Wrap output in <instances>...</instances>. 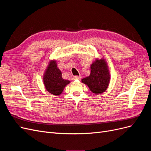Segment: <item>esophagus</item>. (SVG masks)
<instances>
[{
  "mask_svg": "<svg viewBox=\"0 0 151 151\" xmlns=\"http://www.w3.org/2000/svg\"><path fill=\"white\" fill-rule=\"evenodd\" d=\"M73 79H75V80H76V79L79 80V79H81V76H75L73 77Z\"/></svg>",
  "mask_w": 151,
  "mask_h": 151,
  "instance_id": "1",
  "label": "esophagus"
}]
</instances>
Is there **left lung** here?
Here are the masks:
<instances>
[{"label": "left lung", "instance_id": "left-lung-1", "mask_svg": "<svg viewBox=\"0 0 151 151\" xmlns=\"http://www.w3.org/2000/svg\"><path fill=\"white\" fill-rule=\"evenodd\" d=\"M110 75L107 63L104 59H96L91 65L89 76L82 79V83L89 87L91 92L99 94L104 93L108 88Z\"/></svg>", "mask_w": 151, "mask_h": 151}]
</instances>
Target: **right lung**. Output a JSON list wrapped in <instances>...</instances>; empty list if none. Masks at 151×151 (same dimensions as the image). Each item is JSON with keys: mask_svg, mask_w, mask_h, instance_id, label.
<instances>
[{"mask_svg": "<svg viewBox=\"0 0 151 151\" xmlns=\"http://www.w3.org/2000/svg\"><path fill=\"white\" fill-rule=\"evenodd\" d=\"M43 83L45 88L50 93L58 96L70 81L62 78V72L57 67L56 61L52 60L45 72Z\"/></svg>", "mask_w": 151, "mask_h": 151, "instance_id": "add662e5", "label": "right lung"}]
</instances>
